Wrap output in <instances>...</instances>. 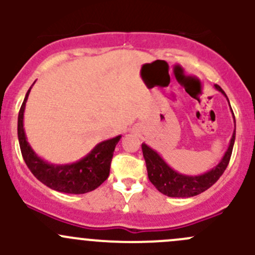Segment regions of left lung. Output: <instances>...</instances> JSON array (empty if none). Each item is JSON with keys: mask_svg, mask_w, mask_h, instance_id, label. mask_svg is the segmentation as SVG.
Masks as SVG:
<instances>
[{"mask_svg": "<svg viewBox=\"0 0 255 255\" xmlns=\"http://www.w3.org/2000/svg\"><path fill=\"white\" fill-rule=\"evenodd\" d=\"M215 87L227 97L225 91H223L218 85H215ZM228 104H230V101H228ZM233 118H235V115H233ZM235 139L236 129L235 132H233L232 138H231L230 146H228L227 151H226L225 155H223L222 160H221L215 168L211 169L210 171L202 174V175L196 176L184 175V174H180L177 173V171L173 170L155 150H153L150 146H148L145 143H143L142 150L144 160H145L146 164V170H148L149 180H150L151 184L158 189V191H160L161 194L166 195V196L169 197L196 196V195L201 194V192L210 189V187L220 179V176L225 173L226 168H227L228 163H230L231 155H232Z\"/></svg>", "mask_w": 255, "mask_h": 255, "instance_id": "1", "label": "left lung"}]
</instances>
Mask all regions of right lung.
<instances>
[{"label":"right lung","mask_w":255,"mask_h":255,"mask_svg":"<svg viewBox=\"0 0 255 255\" xmlns=\"http://www.w3.org/2000/svg\"><path fill=\"white\" fill-rule=\"evenodd\" d=\"M30 89L28 90L18 113V140L28 169L40 182L55 191L79 195L97 189L110 175L113 151L116 144L120 142L121 135L99 143L85 158L76 163L65 165L47 163L30 148L23 128V115Z\"/></svg>","instance_id":"obj_1"}]
</instances>
